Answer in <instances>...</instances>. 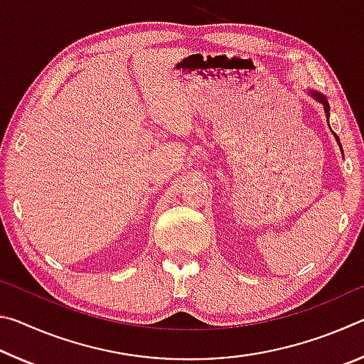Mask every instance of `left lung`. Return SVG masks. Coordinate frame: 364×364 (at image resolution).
Here are the masks:
<instances>
[{"mask_svg": "<svg viewBox=\"0 0 364 364\" xmlns=\"http://www.w3.org/2000/svg\"><path fill=\"white\" fill-rule=\"evenodd\" d=\"M308 95H310L313 100H316L318 102H321L323 104V109H324V114H326V119H328V123H329V102H328V100H326V96L323 95V93H319V91H316V90H308ZM332 134H334V138H336V141H337V144H338V147H341V152H342V156H343V151H342V146H341V141H338V138H337V134L332 132Z\"/></svg>", "mask_w": 364, "mask_h": 364, "instance_id": "left-lung-1", "label": "left lung"}]
</instances>
